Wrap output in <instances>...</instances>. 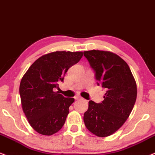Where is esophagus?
<instances>
[{"instance_id": "34e87169", "label": "esophagus", "mask_w": 155, "mask_h": 155, "mask_svg": "<svg viewBox=\"0 0 155 155\" xmlns=\"http://www.w3.org/2000/svg\"><path fill=\"white\" fill-rule=\"evenodd\" d=\"M75 99H82V97L79 96V95H77V96L75 97Z\"/></svg>"}]
</instances>
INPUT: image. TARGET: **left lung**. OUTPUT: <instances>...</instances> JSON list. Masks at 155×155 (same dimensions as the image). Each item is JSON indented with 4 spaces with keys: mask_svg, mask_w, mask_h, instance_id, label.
<instances>
[{
    "mask_svg": "<svg viewBox=\"0 0 155 155\" xmlns=\"http://www.w3.org/2000/svg\"><path fill=\"white\" fill-rule=\"evenodd\" d=\"M95 72L97 85L105 89L101 103L89 101L84 114L86 128L98 137L114 134L129 117L137 97V84L128 65L120 56L110 51H84Z\"/></svg>",
    "mask_w": 155,
    "mask_h": 155,
    "instance_id": "8db88e82",
    "label": "left lung"
}]
</instances>
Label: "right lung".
Here are the masks:
<instances>
[{
  "label": "right lung",
  "mask_w": 155,
  "mask_h": 155,
  "mask_svg": "<svg viewBox=\"0 0 155 155\" xmlns=\"http://www.w3.org/2000/svg\"><path fill=\"white\" fill-rule=\"evenodd\" d=\"M81 51H54L43 55L34 62L21 80L20 95L22 110L29 124L41 135H51L62 128L74 98L59 92L70 68L79 62Z\"/></svg>",
  "instance_id": "obj_1"
}]
</instances>
